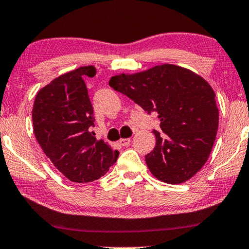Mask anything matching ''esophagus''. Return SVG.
<instances>
[{
    "label": "esophagus",
    "instance_id": "obj_1",
    "mask_svg": "<svg viewBox=\"0 0 249 249\" xmlns=\"http://www.w3.org/2000/svg\"><path fill=\"white\" fill-rule=\"evenodd\" d=\"M131 143V139H121L120 140V144L123 146H127Z\"/></svg>",
    "mask_w": 249,
    "mask_h": 249
}]
</instances>
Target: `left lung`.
<instances>
[{"label": "left lung", "mask_w": 249, "mask_h": 249, "mask_svg": "<svg viewBox=\"0 0 249 249\" xmlns=\"http://www.w3.org/2000/svg\"><path fill=\"white\" fill-rule=\"evenodd\" d=\"M109 86L147 114H158L161 131L145 155L152 174L163 182L182 183L207 162L218 131L219 113L210 85L191 70L155 66L134 75L110 78Z\"/></svg>", "instance_id": "obj_1"}]
</instances>
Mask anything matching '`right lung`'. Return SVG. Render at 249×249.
<instances>
[{
	"label": "right lung",
	"mask_w": 249,
	"mask_h": 249,
	"mask_svg": "<svg viewBox=\"0 0 249 249\" xmlns=\"http://www.w3.org/2000/svg\"><path fill=\"white\" fill-rule=\"evenodd\" d=\"M95 75L89 66L55 78L40 89L32 110L33 131L44 154L77 183L102 178L120 154L90 132L95 117L85 79Z\"/></svg>",
	"instance_id": "add662e5"
}]
</instances>
